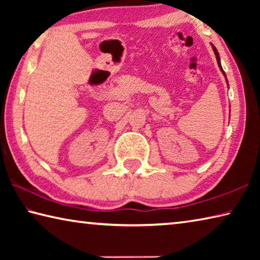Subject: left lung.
Listing matches in <instances>:
<instances>
[{
  "label": "left lung",
  "instance_id": "left-lung-1",
  "mask_svg": "<svg viewBox=\"0 0 260 260\" xmlns=\"http://www.w3.org/2000/svg\"><path fill=\"white\" fill-rule=\"evenodd\" d=\"M211 45H212V43H211ZM212 49H213V51H214V55H215V58H217V61H218V65H219V69H220V71L222 72V74L223 76H225V78H226V73L223 72V70H222V68H221V63H220V57H219V52H218V50L215 49V47L212 45ZM226 81H227V78H226ZM227 85H228V81H227Z\"/></svg>",
  "mask_w": 260,
  "mask_h": 260
}]
</instances>
